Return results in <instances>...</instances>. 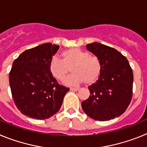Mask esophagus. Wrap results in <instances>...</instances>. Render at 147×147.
<instances>
[{"label":"esophagus","instance_id":"34e87169","mask_svg":"<svg viewBox=\"0 0 147 147\" xmlns=\"http://www.w3.org/2000/svg\"><path fill=\"white\" fill-rule=\"evenodd\" d=\"M70 90H71V91H78V90H79L78 88H70Z\"/></svg>","mask_w":147,"mask_h":147}]
</instances>
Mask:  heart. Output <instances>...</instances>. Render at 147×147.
Segmentation results:
<instances>
[{
    "label": "heart",
    "mask_w": 147,
    "mask_h": 147,
    "mask_svg": "<svg viewBox=\"0 0 147 147\" xmlns=\"http://www.w3.org/2000/svg\"><path fill=\"white\" fill-rule=\"evenodd\" d=\"M62 61L53 58L49 64L51 74L58 81L63 82L71 71L74 74L65 81L67 85H77L85 82L91 85L96 82L102 74V64L99 58L78 48L62 51Z\"/></svg>",
    "instance_id": "heart-1"
}]
</instances>
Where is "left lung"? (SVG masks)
Returning <instances> with one entry per match:
<instances>
[{
	"instance_id": "8db88e82",
	"label": "left lung",
	"mask_w": 147,
	"mask_h": 147,
	"mask_svg": "<svg viewBox=\"0 0 147 147\" xmlns=\"http://www.w3.org/2000/svg\"><path fill=\"white\" fill-rule=\"evenodd\" d=\"M100 59L102 74L88 87L90 96L82 102L84 112L97 121H109L124 113L132 97L133 74L124 55L116 49L98 42L86 45Z\"/></svg>"
}]
</instances>
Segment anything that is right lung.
Returning <instances> with one entry per match:
<instances>
[{
    "label": "right lung",
    "mask_w": 147,
    "mask_h": 147,
    "mask_svg": "<svg viewBox=\"0 0 147 147\" xmlns=\"http://www.w3.org/2000/svg\"><path fill=\"white\" fill-rule=\"evenodd\" d=\"M59 46L45 43L23 51L9 72L11 96L23 115L39 120L59 111L69 88L58 84L49 70V62Z\"/></svg>",
    "instance_id": "1"
}]
</instances>
